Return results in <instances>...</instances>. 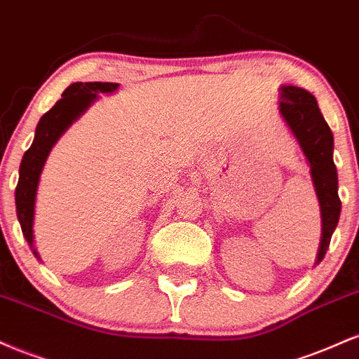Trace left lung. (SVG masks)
Here are the masks:
<instances>
[{
  "label": "left lung",
  "instance_id": "obj_1",
  "mask_svg": "<svg viewBox=\"0 0 359 359\" xmlns=\"http://www.w3.org/2000/svg\"><path fill=\"white\" fill-rule=\"evenodd\" d=\"M280 114L311 163V175L321 205L323 237L318 262L330 248L332 231L338 225L341 200L338 195V170L332 161V133L318 107V100L301 87H280Z\"/></svg>",
  "mask_w": 359,
  "mask_h": 359
}]
</instances>
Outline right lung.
I'll return each mask as SVG.
<instances>
[{
	"label": "right lung",
	"mask_w": 359,
	"mask_h": 359,
	"mask_svg": "<svg viewBox=\"0 0 359 359\" xmlns=\"http://www.w3.org/2000/svg\"><path fill=\"white\" fill-rule=\"evenodd\" d=\"M119 83L112 82H77L65 88L62 99L41 116L35 130V139L20 164V178L16 184L15 201L16 215L25 238L33 248V213H35V196L38 180L46 156L63 130L74 122L86 109L94 102L97 92H114ZM36 255V252L33 250Z\"/></svg>",
	"instance_id": "obj_1"
}]
</instances>
